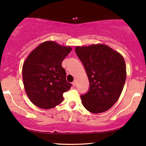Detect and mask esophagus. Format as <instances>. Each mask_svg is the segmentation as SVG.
I'll use <instances>...</instances> for the list:
<instances>
[{"label": "esophagus", "instance_id": "esophagus-1", "mask_svg": "<svg viewBox=\"0 0 146 146\" xmlns=\"http://www.w3.org/2000/svg\"><path fill=\"white\" fill-rule=\"evenodd\" d=\"M72 84H73V86H76V80L73 81V82H72Z\"/></svg>", "mask_w": 146, "mask_h": 146}]
</instances>
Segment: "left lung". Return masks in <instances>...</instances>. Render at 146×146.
I'll return each instance as SVG.
<instances>
[{"instance_id":"left-lung-1","label":"left lung","mask_w":146,"mask_h":146,"mask_svg":"<svg viewBox=\"0 0 146 146\" xmlns=\"http://www.w3.org/2000/svg\"><path fill=\"white\" fill-rule=\"evenodd\" d=\"M76 52L89 78V90L80 98L89 111H106L117 102L125 82L126 65L121 54L105 44L76 46Z\"/></svg>"}]
</instances>
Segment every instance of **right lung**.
Segmentation results:
<instances>
[{"label": "right lung", "mask_w": 146, "mask_h": 146, "mask_svg": "<svg viewBox=\"0 0 146 146\" xmlns=\"http://www.w3.org/2000/svg\"><path fill=\"white\" fill-rule=\"evenodd\" d=\"M72 48L53 41L41 43L29 54L22 68L24 89L30 100L44 110L63 101V94L70 89L62 66Z\"/></svg>", "instance_id": "obj_1"}]
</instances>
